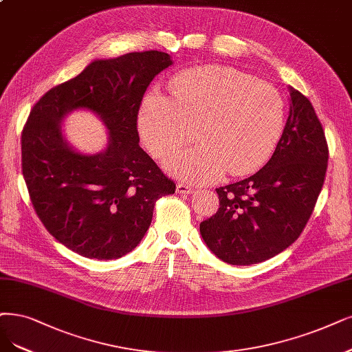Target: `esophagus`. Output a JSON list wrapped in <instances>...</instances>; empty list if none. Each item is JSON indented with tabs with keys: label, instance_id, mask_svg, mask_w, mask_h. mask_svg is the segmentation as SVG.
<instances>
[{
	"label": "esophagus",
	"instance_id": "esophagus-1",
	"mask_svg": "<svg viewBox=\"0 0 352 352\" xmlns=\"http://www.w3.org/2000/svg\"><path fill=\"white\" fill-rule=\"evenodd\" d=\"M192 191L194 190L191 187L186 186V184H178L177 186V192H179V194H191Z\"/></svg>",
	"mask_w": 352,
	"mask_h": 352
}]
</instances>
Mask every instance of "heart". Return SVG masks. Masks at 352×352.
I'll use <instances>...</instances> for the list:
<instances>
[{"label": "heart", "mask_w": 352, "mask_h": 352, "mask_svg": "<svg viewBox=\"0 0 352 352\" xmlns=\"http://www.w3.org/2000/svg\"><path fill=\"white\" fill-rule=\"evenodd\" d=\"M171 97L152 89L143 98L139 135L156 160H165L192 139L200 142L166 168L190 183H212L225 171L255 173L274 153L284 129L278 89L222 65L191 68L169 82Z\"/></svg>", "instance_id": "heart-1"}]
</instances>
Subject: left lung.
<instances>
[{
    "mask_svg": "<svg viewBox=\"0 0 352 352\" xmlns=\"http://www.w3.org/2000/svg\"><path fill=\"white\" fill-rule=\"evenodd\" d=\"M290 110L278 145L250 178L216 188L220 207L200 223L223 263L267 261L298 238L314 212L328 166V145L311 102L289 87Z\"/></svg>",
    "mask_w": 352,
    "mask_h": 352,
    "instance_id": "8db88e82",
    "label": "left lung"
}]
</instances>
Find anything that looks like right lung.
<instances>
[{
	"mask_svg": "<svg viewBox=\"0 0 352 352\" xmlns=\"http://www.w3.org/2000/svg\"><path fill=\"white\" fill-rule=\"evenodd\" d=\"M173 65L165 52L96 59L38 100L23 129L21 166L34 210L47 232L91 259L133 251L151 226L158 199L175 192L139 146L138 111L153 78ZM75 109L94 112L108 130L101 153L84 154L64 138Z\"/></svg>",
	"mask_w": 352,
	"mask_h": 352,
	"instance_id": "1",
	"label": "right lung"
}]
</instances>
